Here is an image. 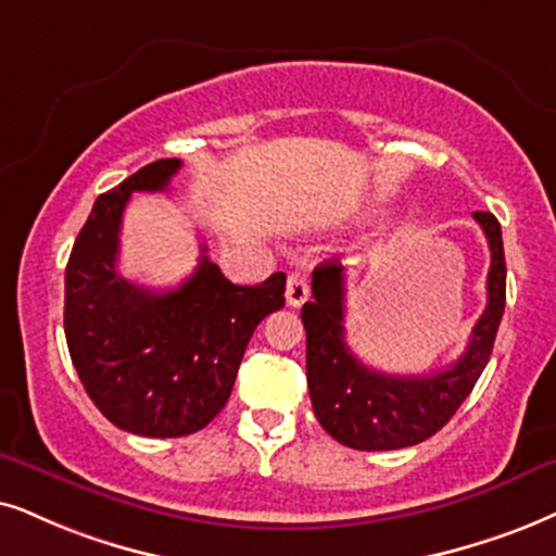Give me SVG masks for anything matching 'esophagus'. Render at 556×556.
Instances as JSON below:
<instances>
[{
    "label": "esophagus",
    "instance_id": "34e87169",
    "mask_svg": "<svg viewBox=\"0 0 556 556\" xmlns=\"http://www.w3.org/2000/svg\"><path fill=\"white\" fill-rule=\"evenodd\" d=\"M307 298H311V282H307V274L302 269L290 271V277H287V302H290L292 307H300L305 305Z\"/></svg>",
    "mask_w": 556,
    "mask_h": 556
}]
</instances>
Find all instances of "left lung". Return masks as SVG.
Segmentation results:
<instances>
[{
  "label": "left lung",
  "mask_w": 556,
  "mask_h": 556,
  "mask_svg": "<svg viewBox=\"0 0 556 556\" xmlns=\"http://www.w3.org/2000/svg\"><path fill=\"white\" fill-rule=\"evenodd\" d=\"M490 245L488 305L465 354L433 375L403 377L369 369L346 343L343 266L313 271V300L302 305L307 333V388L315 418L336 441L359 452H390L431 439L459 410L488 367L505 311V254L493 213H472Z\"/></svg>",
  "instance_id": "1"
}]
</instances>
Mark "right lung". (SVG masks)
<instances>
[{"label":"right lung","instance_id":"right-lung-1","mask_svg":"<svg viewBox=\"0 0 556 556\" xmlns=\"http://www.w3.org/2000/svg\"><path fill=\"white\" fill-rule=\"evenodd\" d=\"M179 168V159L153 161L97 197L66 264L63 330L84 390L110 424L151 439L205 428L226 407L256 326L285 307L282 271L233 285L205 245L174 290H146L117 271L130 194L164 192Z\"/></svg>","mask_w":556,"mask_h":556}]
</instances>
